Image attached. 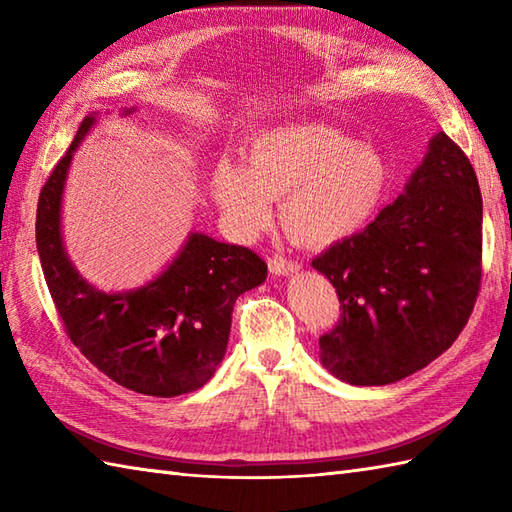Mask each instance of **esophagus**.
<instances>
[{"instance_id": "34e87169", "label": "esophagus", "mask_w": 512, "mask_h": 512, "mask_svg": "<svg viewBox=\"0 0 512 512\" xmlns=\"http://www.w3.org/2000/svg\"><path fill=\"white\" fill-rule=\"evenodd\" d=\"M268 268L270 273L277 275V277H284V275H292L297 273V270L301 268L297 262H292V259H286L281 255H275L273 259H268Z\"/></svg>"}]
</instances>
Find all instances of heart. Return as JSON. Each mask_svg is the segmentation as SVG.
Listing matches in <instances>:
<instances>
[{"label": "heart", "mask_w": 512, "mask_h": 512, "mask_svg": "<svg viewBox=\"0 0 512 512\" xmlns=\"http://www.w3.org/2000/svg\"><path fill=\"white\" fill-rule=\"evenodd\" d=\"M391 184L387 158L341 129L292 123L259 132L242 165L217 162L211 198L239 235H255L279 217L299 244L330 246L354 235L383 206Z\"/></svg>", "instance_id": "obj_1"}]
</instances>
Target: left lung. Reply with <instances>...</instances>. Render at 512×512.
<instances>
[{
	"label": "left lung",
	"mask_w": 512,
	"mask_h": 512,
	"mask_svg": "<svg viewBox=\"0 0 512 512\" xmlns=\"http://www.w3.org/2000/svg\"><path fill=\"white\" fill-rule=\"evenodd\" d=\"M341 301L321 363L350 385H389L449 350L482 277V193L464 151L438 132L398 198L361 233L312 259Z\"/></svg>",
	"instance_id": "obj_1"
}]
</instances>
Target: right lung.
<instances>
[{
    "mask_svg": "<svg viewBox=\"0 0 512 512\" xmlns=\"http://www.w3.org/2000/svg\"><path fill=\"white\" fill-rule=\"evenodd\" d=\"M136 112L125 107L121 114ZM99 123L83 118L70 149L43 184L37 204V250L48 290L70 341L114 383L171 398L202 387L226 354L233 306L262 286L268 266L250 248L193 231L167 268L145 286L105 292L70 262L61 204L74 151Z\"/></svg>",
    "mask_w": 512,
    "mask_h": 512,
    "instance_id": "1",
    "label": "right lung"
}]
</instances>
